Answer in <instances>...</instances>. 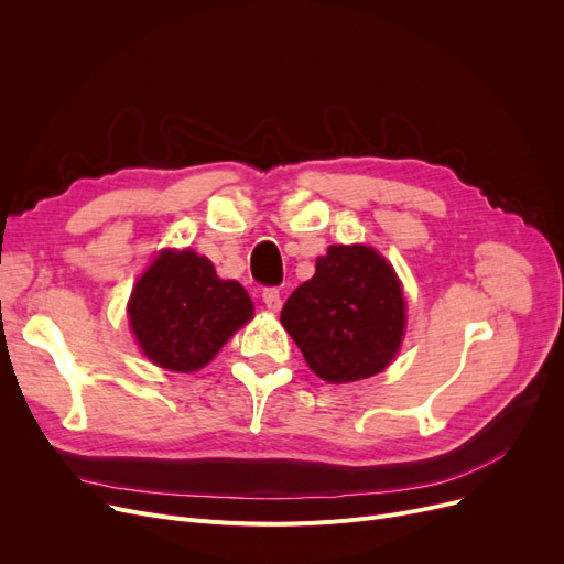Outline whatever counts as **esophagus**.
Here are the masks:
<instances>
[{
  "label": "esophagus",
  "mask_w": 564,
  "mask_h": 564,
  "mask_svg": "<svg viewBox=\"0 0 564 564\" xmlns=\"http://www.w3.org/2000/svg\"><path fill=\"white\" fill-rule=\"evenodd\" d=\"M262 302H264V306L270 308L272 313H276L279 308H281V292L276 290V288H264L262 290Z\"/></svg>",
  "instance_id": "esophagus-1"
}]
</instances>
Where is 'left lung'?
Masks as SVG:
<instances>
[{
    "mask_svg": "<svg viewBox=\"0 0 564 564\" xmlns=\"http://www.w3.org/2000/svg\"><path fill=\"white\" fill-rule=\"evenodd\" d=\"M404 300L393 267L364 245H334L315 276L294 290L281 324L308 368L329 383L387 368L404 336Z\"/></svg>",
    "mask_w": 564,
    "mask_h": 564,
    "instance_id": "1",
    "label": "left lung"
}]
</instances>
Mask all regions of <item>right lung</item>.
<instances>
[{
  "label": "right lung",
  "instance_id": "right-lung-1",
  "mask_svg": "<svg viewBox=\"0 0 564 564\" xmlns=\"http://www.w3.org/2000/svg\"><path fill=\"white\" fill-rule=\"evenodd\" d=\"M132 332L153 364L192 372L210 364L253 315L249 292L221 281L215 264L185 249L164 251L137 281L128 304Z\"/></svg>",
  "mask_w": 564,
  "mask_h": 564
}]
</instances>
